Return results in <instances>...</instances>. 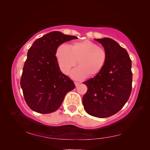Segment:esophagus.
Returning a JSON list of instances; mask_svg holds the SVG:
<instances>
[{
  "mask_svg": "<svg viewBox=\"0 0 150 150\" xmlns=\"http://www.w3.org/2000/svg\"><path fill=\"white\" fill-rule=\"evenodd\" d=\"M74 84L76 85V86H78L80 84V83L79 82H74Z\"/></svg>",
  "mask_w": 150,
  "mask_h": 150,
  "instance_id": "esophagus-1",
  "label": "esophagus"
}]
</instances>
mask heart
<instances>
[{"instance_id":"1","label":"heart","mask_w":150,"mask_h":150,"mask_svg":"<svg viewBox=\"0 0 150 150\" xmlns=\"http://www.w3.org/2000/svg\"><path fill=\"white\" fill-rule=\"evenodd\" d=\"M56 56L59 67L65 74L69 73L78 61L79 67L72 72V76L77 79L99 74L108 61L106 50L88 40L76 42L70 47L61 44L56 49Z\"/></svg>"}]
</instances>
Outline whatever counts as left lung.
I'll list each match as a JSON object with an SVG mask.
<instances>
[{
	"instance_id": "8db88e82",
	"label": "left lung",
	"mask_w": 150,
	"mask_h": 150,
	"mask_svg": "<svg viewBox=\"0 0 150 150\" xmlns=\"http://www.w3.org/2000/svg\"><path fill=\"white\" fill-rule=\"evenodd\" d=\"M108 54L103 70L83 84L88 91L83 98L86 112L97 117L115 115L128 101L132 89L131 60L126 50L110 38L96 39Z\"/></svg>"
}]
</instances>
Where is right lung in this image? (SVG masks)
I'll use <instances>...</instances> for the list:
<instances>
[{
    "label": "right lung",
    "mask_w": 150,
    "mask_h": 150,
    "mask_svg": "<svg viewBox=\"0 0 150 150\" xmlns=\"http://www.w3.org/2000/svg\"><path fill=\"white\" fill-rule=\"evenodd\" d=\"M76 39L53 31L36 39L29 49L20 83L25 101L32 110L40 114L56 111L67 93L75 88L73 81L61 72L56 52L62 43Z\"/></svg>",
    "instance_id": "1"
}]
</instances>
